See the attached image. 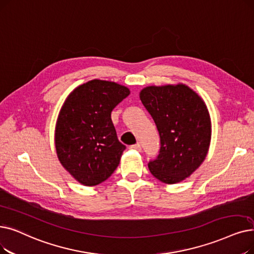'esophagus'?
I'll return each instance as SVG.
<instances>
[{"label":"esophagus","mask_w":254,"mask_h":254,"mask_svg":"<svg viewBox=\"0 0 254 254\" xmlns=\"http://www.w3.org/2000/svg\"><path fill=\"white\" fill-rule=\"evenodd\" d=\"M129 148L140 151L141 150V145H140V143H136V144H134V145H130Z\"/></svg>","instance_id":"1"}]
</instances>
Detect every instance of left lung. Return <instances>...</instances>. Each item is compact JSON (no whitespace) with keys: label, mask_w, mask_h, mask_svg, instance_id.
I'll list each match as a JSON object with an SVG mask.
<instances>
[{"label":"left lung","mask_w":254,"mask_h":254,"mask_svg":"<svg viewBox=\"0 0 254 254\" xmlns=\"http://www.w3.org/2000/svg\"><path fill=\"white\" fill-rule=\"evenodd\" d=\"M140 100L159 130L161 147L148 163L165 184L184 181L204 161L211 142V118L201 97L184 84L148 86Z\"/></svg>","instance_id":"left-lung-1"}]
</instances>
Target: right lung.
Segmentation results:
<instances>
[{"label": "right lung", "mask_w": 254, "mask_h": 254, "mask_svg": "<svg viewBox=\"0 0 254 254\" xmlns=\"http://www.w3.org/2000/svg\"><path fill=\"white\" fill-rule=\"evenodd\" d=\"M128 94L123 85L92 80L75 88L64 102L55 144L62 166L79 183L96 186L119 165L126 145L117 138L111 112Z\"/></svg>", "instance_id": "right-lung-1"}]
</instances>
